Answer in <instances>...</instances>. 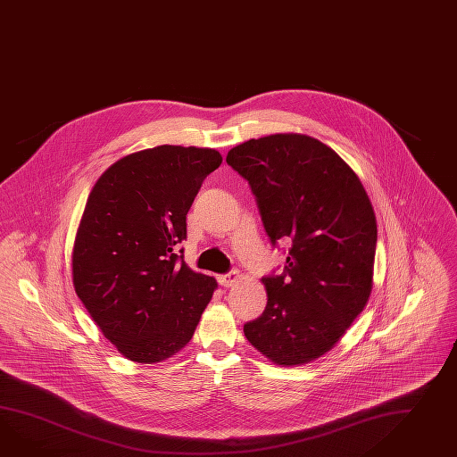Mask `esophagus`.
Listing matches in <instances>:
<instances>
[{
  "label": "esophagus",
  "instance_id": "34e87169",
  "mask_svg": "<svg viewBox=\"0 0 457 457\" xmlns=\"http://www.w3.org/2000/svg\"><path fill=\"white\" fill-rule=\"evenodd\" d=\"M239 272L237 270H231V272H228V274H223V276H218V282L223 286V287H231L234 286L237 280H239Z\"/></svg>",
  "mask_w": 457,
  "mask_h": 457
}]
</instances>
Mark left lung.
<instances>
[{"label": "left lung", "instance_id": "8db88e82", "mask_svg": "<svg viewBox=\"0 0 457 457\" xmlns=\"http://www.w3.org/2000/svg\"><path fill=\"white\" fill-rule=\"evenodd\" d=\"M256 196L270 243L292 245L280 276L262 278L268 305L245 323L270 361L302 365L334 348L373 287L377 218L355 171L309 135L251 138L226 156Z\"/></svg>", "mask_w": 457, "mask_h": 457}]
</instances>
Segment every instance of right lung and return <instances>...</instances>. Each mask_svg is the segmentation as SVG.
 <instances>
[{
	"mask_svg": "<svg viewBox=\"0 0 457 457\" xmlns=\"http://www.w3.org/2000/svg\"><path fill=\"white\" fill-rule=\"evenodd\" d=\"M212 148L160 145L123 156L94 185L72 249L79 299L125 358L156 363L188 344L218 287L177 254ZM183 253V249H179Z\"/></svg>",
	"mask_w": 457,
	"mask_h": 457,
	"instance_id": "right-lung-1",
	"label": "right lung"
}]
</instances>
